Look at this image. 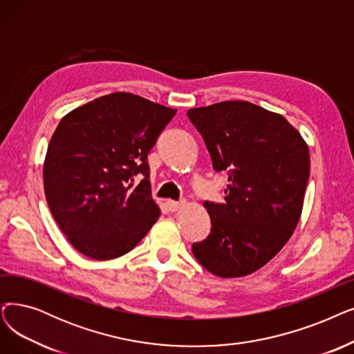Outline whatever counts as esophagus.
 <instances>
[{"mask_svg": "<svg viewBox=\"0 0 354 354\" xmlns=\"http://www.w3.org/2000/svg\"><path fill=\"white\" fill-rule=\"evenodd\" d=\"M166 205H167L169 211H178L183 205V201H172V199H169Z\"/></svg>", "mask_w": 354, "mask_h": 354, "instance_id": "1", "label": "esophagus"}]
</instances>
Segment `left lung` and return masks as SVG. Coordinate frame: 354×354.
I'll return each instance as SVG.
<instances>
[{
	"instance_id": "1",
	"label": "left lung",
	"mask_w": 354,
	"mask_h": 354,
	"mask_svg": "<svg viewBox=\"0 0 354 354\" xmlns=\"http://www.w3.org/2000/svg\"><path fill=\"white\" fill-rule=\"evenodd\" d=\"M217 172H227L223 203L204 201L211 233L192 244L195 259L220 278H239L279 253L299 221L310 151L281 114L248 101L187 113Z\"/></svg>"
}]
</instances>
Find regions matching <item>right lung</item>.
<instances>
[{"label": "right lung", "mask_w": 354, "mask_h": 354, "mask_svg": "<svg viewBox=\"0 0 354 354\" xmlns=\"http://www.w3.org/2000/svg\"><path fill=\"white\" fill-rule=\"evenodd\" d=\"M175 114L114 92L60 120L46 153L44 194L76 250L95 260L120 257L156 223L147 155Z\"/></svg>", "instance_id": "1"}]
</instances>
